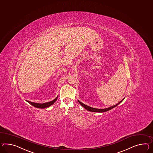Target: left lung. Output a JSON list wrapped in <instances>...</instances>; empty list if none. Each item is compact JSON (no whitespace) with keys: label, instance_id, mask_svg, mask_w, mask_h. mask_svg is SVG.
I'll use <instances>...</instances> for the list:
<instances>
[{"label":"left lung","instance_id":"left-lung-1","mask_svg":"<svg viewBox=\"0 0 153 153\" xmlns=\"http://www.w3.org/2000/svg\"><path fill=\"white\" fill-rule=\"evenodd\" d=\"M124 98H124L122 101H120L118 103L116 104V105H113L112 107H109V108H105V109H97V108H92V107H91L90 106L87 105L86 104L82 103V102H81L79 101H78V102H79V103H80V104L82 105L83 108H85L86 109H87V110L88 111L92 112H100V113H103V112L108 111L112 109V108H114L117 105H118V104H120V103L124 100Z\"/></svg>","mask_w":153,"mask_h":153}]
</instances>
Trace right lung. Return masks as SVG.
Returning a JSON list of instances; mask_svg holds the SVG:
<instances>
[{"label":"right lung","instance_id":"add662e5","mask_svg":"<svg viewBox=\"0 0 153 153\" xmlns=\"http://www.w3.org/2000/svg\"><path fill=\"white\" fill-rule=\"evenodd\" d=\"M57 97H56L55 99H54L53 100L49 102H46V103H35V102H32L30 101H26L29 103H30L31 105H33L35 107H36L38 108H45L49 107L50 105H51L52 104H53L55 102H56Z\"/></svg>","mask_w":153,"mask_h":153}]
</instances>
